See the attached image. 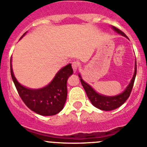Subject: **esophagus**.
Returning <instances> with one entry per match:
<instances>
[{"label":"esophagus","mask_w":147,"mask_h":147,"mask_svg":"<svg viewBox=\"0 0 147 147\" xmlns=\"http://www.w3.org/2000/svg\"><path fill=\"white\" fill-rule=\"evenodd\" d=\"M72 67L74 72H75L77 71V69H78V68L79 67V63H78V62H73L72 63Z\"/></svg>","instance_id":"34e87169"}]
</instances>
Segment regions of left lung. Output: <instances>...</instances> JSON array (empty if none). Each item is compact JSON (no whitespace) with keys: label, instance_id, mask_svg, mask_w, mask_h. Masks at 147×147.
I'll return each instance as SVG.
<instances>
[{"label":"left lung","instance_id":"obj_1","mask_svg":"<svg viewBox=\"0 0 147 147\" xmlns=\"http://www.w3.org/2000/svg\"><path fill=\"white\" fill-rule=\"evenodd\" d=\"M112 28L115 32L120 34L122 36L127 38V35L122 31L120 30L119 29L115 27V26H112ZM136 75H137V63L135 62L134 75H133V78H131V81H130V83L122 92L115 96H105L103 95V94H99L90 84H88L87 82H85L83 80L82 77H81L80 74L79 77L80 78L82 85L84 87V90L86 92V94H87V97H88L89 100H90L91 103L95 107L98 108V109H101V110L110 111L119 107L121 105H122L124 102L127 101V100L129 98L130 94H131V90H132L133 85H134V80H135Z\"/></svg>","mask_w":147,"mask_h":147}]
</instances>
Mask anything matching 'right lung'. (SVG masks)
<instances>
[{
	"label": "right lung",
	"mask_w": 147,
	"mask_h": 147,
	"mask_svg": "<svg viewBox=\"0 0 147 147\" xmlns=\"http://www.w3.org/2000/svg\"><path fill=\"white\" fill-rule=\"evenodd\" d=\"M25 32L21 39L26 34ZM10 59V74L17 91L26 106L31 110L42 116H52L59 113L64 107L67 100V81L72 75L71 64L57 72L50 84L40 89H30L18 82L13 72Z\"/></svg>",
	"instance_id": "1"
}]
</instances>
